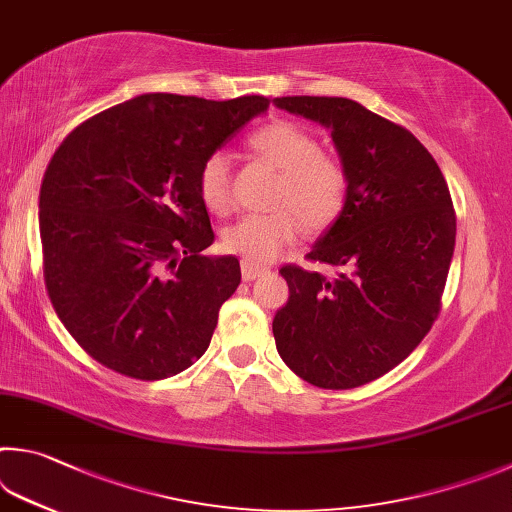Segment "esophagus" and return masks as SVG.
<instances>
[{
    "mask_svg": "<svg viewBox=\"0 0 512 512\" xmlns=\"http://www.w3.org/2000/svg\"><path fill=\"white\" fill-rule=\"evenodd\" d=\"M240 270H242V281H254V279H258V276L267 272L265 267H261V265H251V263H245V261H242Z\"/></svg>",
    "mask_w": 512,
    "mask_h": 512,
    "instance_id": "esophagus-1",
    "label": "esophagus"
}]
</instances>
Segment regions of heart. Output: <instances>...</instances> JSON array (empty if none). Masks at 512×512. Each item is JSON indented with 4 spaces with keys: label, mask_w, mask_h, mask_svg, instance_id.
<instances>
[{
    "label": "heart",
    "mask_w": 512,
    "mask_h": 512,
    "mask_svg": "<svg viewBox=\"0 0 512 512\" xmlns=\"http://www.w3.org/2000/svg\"><path fill=\"white\" fill-rule=\"evenodd\" d=\"M254 155L281 170L272 213L245 215L224 231L222 245L251 265L272 263L281 251L308 231H324L342 215L348 202V170L344 161L321 150L315 132L297 121L265 123L247 139ZM202 202L213 213L233 209L231 159L215 150L197 175Z\"/></svg>",
    "instance_id": "obj_1"
}]
</instances>
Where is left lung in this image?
<instances>
[{
	"instance_id": "obj_1",
	"label": "left lung",
	"mask_w": 512,
	"mask_h": 512,
	"mask_svg": "<svg viewBox=\"0 0 512 512\" xmlns=\"http://www.w3.org/2000/svg\"><path fill=\"white\" fill-rule=\"evenodd\" d=\"M274 103L326 125L348 170L344 211L306 256L339 272L281 267L290 299L274 317L276 348L319 389L362 387L405 360L441 312L456 240L450 188L414 134L351 98Z\"/></svg>"
}]
</instances>
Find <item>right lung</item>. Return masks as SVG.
I'll return each instance as SVG.
<instances>
[{
  "mask_svg": "<svg viewBox=\"0 0 512 512\" xmlns=\"http://www.w3.org/2000/svg\"><path fill=\"white\" fill-rule=\"evenodd\" d=\"M270 107L141 94L67 134L40 188L44 285L58 319L98 364L164 380L200 360L240 285L213 245L197 188L204 159Z\"/></svg>",
  "mask_w": 512,
  "mask_h": 512,
  "instance_id": "right-lung-1",
  "label": "right lung"
}]
</instances>
